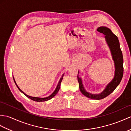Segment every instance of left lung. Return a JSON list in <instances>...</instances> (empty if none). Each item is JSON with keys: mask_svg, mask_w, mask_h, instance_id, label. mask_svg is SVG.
Here are the masks:
<instances>
[{"mask_svg": "<svg viewBox=\"0 0 131 131\" xmlns=\"http://www.w3.org/2000/svg\"><path fill=\"white\" fill-rule=\"evenodd\" d=\"M96 30L105 35V41L110 49L112 59L114 61L115 67L114 78L110 83L107 85L103 92L99 94H92L87 92L84 87L81 78L79 77V71H78V80L79 84L80 92L84 95L90 99L100 100L105 98L111 94L121 83L123 75V59L119 40L111 30L104 26L99 27Z\"/></svg>", "mask_w": 131, "mask_h": 131, "instance_id": "left-lung-1", "label": "left lung"}]
</instances>
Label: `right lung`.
Here are the masks:
<instances>
[{
	"label": "right lung",
	"mask_w": 131,
	"mask_h": 131,
	"mask_svg": "<svg viewBox=\"0 0 131 131\" xmlns=\"http://www.w3.org/2000/svg\"><path fill=\"white\" fill-rule=\"evenodd\" d=\"M63 75H64V73H63V74H62V77H61L60 79V80H59V81L58 84H57V86H56V89H55V90H54V92H53L50 95H49L48 96H47V97H45V98H39V97H34V96H31L28 95H27V94H26V93H24L23 92V91H22V90H21L19 87H18V85L17 84L16 81H15L14 77H13V79H14L15 84H16V86H17V88H18V89L20 90V92L21 93H23V94H24V95H25L26 96L28 97V98L32 99V100H34V101L37 102H45V101H47V100H50L53 97H54V96H55V95H56L57 93H58V92L59 91V89H60V88L61 83V81H62V80Z\"/></svg>",
	"instance_id": "obj_1"
}]
</instances>
